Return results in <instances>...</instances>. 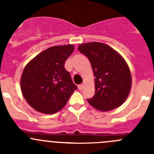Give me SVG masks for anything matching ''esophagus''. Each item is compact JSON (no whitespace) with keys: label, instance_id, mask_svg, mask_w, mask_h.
Segmentation results:
<instances>
[{"label":"esophagus","instance_id":"34e87169","mask_svg":"<svg viewBox=\"0 0 154 154\" xmlns=\"http://www.w3.org/2000/svg\"><path fill=\"white\" fill-rule=\"evenodd\" d=\"M83 88H84V84H79V85H78V89H79V90H81Z\"/></svg>","mask_w":154,"mask_h":154}]
</instances>
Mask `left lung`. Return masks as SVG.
I'll return each mask as SVG.
<instances>
[{
    "mask_svg": "<svg viewBox=\"0 0 154 154\" xmlns=\"http://www.w3.org/2000/svg\"><path fill=\"white\" fill-rule=\"evenodd\" d=\"M78 50L90 60L94 73L95 94L87 100L100 111L119 107L127 99L131 76L127 63L116 50L101 42L84 43Z\"/></svg>",
    "mask_w": 154,
    "mask_h": 154,
    "instance_id": "8db88e82",
    "label": "left lung"
}]
</instances>
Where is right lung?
<instances>
[{"mask_svg":"<svg viewBox=\"0 0 154 154\" xmlns=\"http://www.w3.org/2000/svg\"><path fill=\"white\" fill-rule=\"evenodd\" d=\"M74 48L73 45L48 48L25 67L21 76V91L35 110L45 114L57 112L77 89L64 68V63Z\"/></svg>","mask_w":154,"mask_h":154,"instance_id":"right-lung-1","label":"right lung"}]
</instances>
